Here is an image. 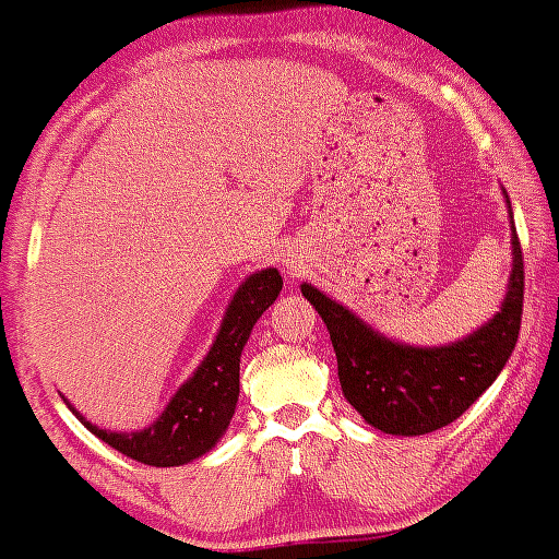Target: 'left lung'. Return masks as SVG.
<instances>
[{
  "label": "left lung",
  "instance_id": "1",
  "mask_svg": "<svg viewBox=\"0 0 559 559\" xmlns=\"http://www.w3.org/2000/svg\"><path fill=\"white\" fill-rule=\"evenodd\" d=\"M511 227L513 274L502 308L479 332L448 347L389 342L336 300L302 285L332 336L344 399L365 423L391 436H425L459 419L500 376L519 342L523 313V257Z\"/></svg>",
  "mask_w": 559,
  "mask_h": 559
}]
</instances>
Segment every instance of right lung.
Instances as JSON below:
<instances>
[{"instance_id": "right-lung-1", "label": "right lung", "mask_w": 559, "mask_h": 559, "mask_svg": "<svg viewBox=\"0 0 559 559\" xmlns=\"http://www.w3.org/2000/svg\"><path fill=\"white\" fill-rule=\"evenodd\" d=\"M282 290V277L277 269L251 274L238 287L236 298L227 306L225 321L212 344L210 355L204 357L197 373L186 381L178 394L170 399L165 412L155 425L142 432H108L85 423L90 432H95L103 443H108L123 456L140 461L147 466H178L189 464L210 451L219 436L230 425L238 402V378H240V353L248 342L253 323L261 313L277 300Z\"/></svg>"}]
</instances>
